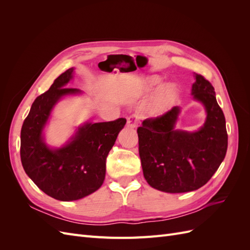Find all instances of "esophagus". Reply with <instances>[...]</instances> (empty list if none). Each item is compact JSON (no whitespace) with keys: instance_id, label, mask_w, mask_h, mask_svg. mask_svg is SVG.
<instances>
[{"instance_id":"1","label":"esophagus","mask_w":250,"mask_h":250,"mask_svg":"<svg viewBox=\"0 0 250 250\" xmlns=\"http://www.w3.org/2000/svg\"><path fill=\"white\" fill-rule=\"evenodd\" d=\"M139 120H140L139 116L135 115V113H133V115L128 117V119H127V125L129 126V127H131V128L137 127V125L139 123Z\"/></svg>"}]
</instances>
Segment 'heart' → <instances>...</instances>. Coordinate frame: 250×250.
<instances>
[{
  "mask_svg": "<svg viewBox=\"0 0 250 250\" xmlns=\"http://www.w3.org/2000/svg\"><path fill=\"white\" fill-rule=\"evenodd\" d=\"M161 82H162V79L160 77L153 76V77H151L147 80L146 86L150 89L154 88V87H157L158 85H160ZM175 97H176L175 86L172 85V84H168V85L163 86L160 89V92H158L157 97H156L157 109L160 111L167 109L172 104L174 99H175Z\"/></svg>",
  "mask_w": 250,
  "mask_h": 250,
  "instance_id": "heart-1",
  "label": "heart"
}]
</instances>
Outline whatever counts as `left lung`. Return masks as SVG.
<instances>
[{"label":"left lung","instance_id":"1","mask_svg":"<svg viewBox=\"0 0 250 250\" xmlns=\"http://www.w3.org/2000/svg\"><path fill=\"white\" fill-rule=\"evenodd\" d=\"M194 99L207 111L198 131L175 130L179 107L148 118L138 128L139 153L144 177L156 190L185 193L198 190L218 170L228 150L224 113L216 100L214 86L202 75H195Z\"/></svg>","mask_w":250,"mask_h":250}]
</instances>
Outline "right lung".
<instances>
[{
  "mask_svg": "<svg viewBox=\"0 0 250 250\" xmlns=\"http://www.w3.org/2000/svg\"><path fill=\"white\" fill-rule=\"evenodd\" d=\"M74 69L58 76L51 87L34 100L21 130V161L27 175L41 190L62 201L81 199L99 188L105 178L106 157L126 119L86 123L62 148L51 149L42 130L54 105L66 95L81 93L65 87Z\"/></svg>",
  "mask_w": 250,
  "mask_h": 250,
  "instance_id": "add662e5",
  "label": "right lung"
}]
</instances>
